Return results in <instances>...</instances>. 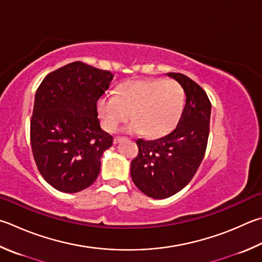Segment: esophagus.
<instances>
[{
    "mask_svg": "<svg viewBox=\"0 0 262 262\" xmlns=\"http://www.w3.org/2000/svg\"><path fill=\"white\" fill-rule=\"evenodd\" d=\"M122 140V137H120V136H116L115 139H113V144H118L119 142H120Z\"/></svg>",
    "mask_w": 262,
    "mask_h": 262,
    "instance_id": "1",
    "label": "esophagus"
}]
</instances>
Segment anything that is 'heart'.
<instances>
[{"label":"heart","instance_id":"heart-1","mask_svg":"<svg viewBox=\"0 0 262 262\" xmlns=\"http://www.w3.org/2000/svg\"><path fill=\"white\" fill-rule=\"evenodd\" d=\"M184 90L174 80H132L122 83L117 96L105 94L98 99L97 111L104 129L113 133L130 117L128 132H144L161 137L172 132L182 116Z\"/></svg>","mask_w":262,"mask_h":262}]
</instances>
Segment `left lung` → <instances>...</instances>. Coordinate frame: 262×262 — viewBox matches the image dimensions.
<instances>
[{
  "label": "left lung",
  "mask_w": 262,
  "mask_h": 262,
  "mask_svg": "<svg viewBox=\"0 0 262 262\" xmlns=\"http://www.w3.org/2000/svg\"><path fill=\"white\" fill-rule=\"evenodd\" d=\"M182 85L185 105L175 129L158 140L139 139L132 160L133 182L147 197L164 199L182 190L196 174L210 135L211 102L201 85L182 73H167Z\"/></svg>",
  "instance_id": "1"
}]
</instances>
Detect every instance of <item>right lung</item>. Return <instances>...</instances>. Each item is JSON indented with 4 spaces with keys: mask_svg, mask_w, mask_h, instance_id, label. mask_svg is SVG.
<instances>
[{
    "mask_svg": "<svg viewBox=\"0 0 262 262\" xmlns=\"http://www.w3.org/2000/svg\"><path fill=\"white\" fill-rule=\"evenodd\" d=\"M113 74L73 61L49 73L36 90L31 118V146L40 174L63 192L92 185L103 152L113 137L99 126L97 102Z\"/></svg>",
    "mask_w": 262,
    "mask_h": 262,
    "instance_id": "right-lung-1",
    "label": "right lung"
}]
</instances>
